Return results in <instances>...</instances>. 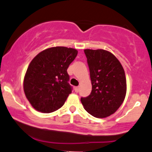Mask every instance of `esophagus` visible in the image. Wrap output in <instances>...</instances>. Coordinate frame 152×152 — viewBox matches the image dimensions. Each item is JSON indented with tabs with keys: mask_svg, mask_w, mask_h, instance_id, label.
Segmentation results:
<instances>
[{
	"mask_svg": "<svg viewBox=\"0 0 152 152\" xmlns=\"http://www.w3.org/2000/svg\"><path fill=\"white\" fill-rule=\"evenodd\" d=\"M75 92H79V87H75Z\"/></svg>",
	"mask_w": 152,
	"mask_h": 152,
	"instance_id": "esophagus-1",
	"label": "esophagus"
}]
</instances>
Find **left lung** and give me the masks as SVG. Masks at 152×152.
Returning a JSON list of instances; mask_svg holds the SVG:
<instances>
[{
  "label": "left lung",
  "mask_w": 152,
  "mask_h": 152,
  "mask_svg": "<svg viewBox=\"0 0 152 152\" xmlns=\"http://www.w3.org/2000/svg\"><path fill=\"white\" fill-rule=\"evenodd\" d=\"M92 92L81 97L84 109L92 116L105 118L116 112L126 95L127 84L120 62L111 52L103 49H85Z\"/></svg>",
  "instance_id": "left-lung-1"
}]
</instances>
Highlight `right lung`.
Wrapping results in <instances>:
<instances>
[{
    "label": "right lung",
    "mask_w": 152,
    "mask_h": 152,
    "mask_svg": "<svg viewBox=\"0 0 152 152\" xmlns=\"http://www.w3.org/2000/svg\"><path fill=\"white\" fill-rule=\"evenodd\" d=\"M78 54L64 47L49 48L30 62L24 79V92L32 106L42 113L57 111L72 92L67 69Z\"/></svg>",
    "instance_id": "1"
}]
</instances>
